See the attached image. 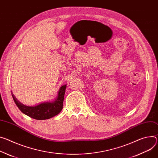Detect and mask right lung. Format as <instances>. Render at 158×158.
I'll use <instances>...</instances> for the list:
<instances>
[{"label":"right lung","instance_id":"right-lung-1","mask_svg":"<svg viewBox=\"0 0 158 158\" xmlns=\"http://www.w3.org/2000/svg\"><path fill=\"white\" fill-rule=\"evenodd\" d=\"M66 87V84L60 87L56 98L54 101L44 102L33 106H26L23 104L18 101L12 93V96L18 108L26 115L38 120H46L55 117L62 111Z\"/></svg>","mask_w":158,"mask_h":158}]
</instances>
